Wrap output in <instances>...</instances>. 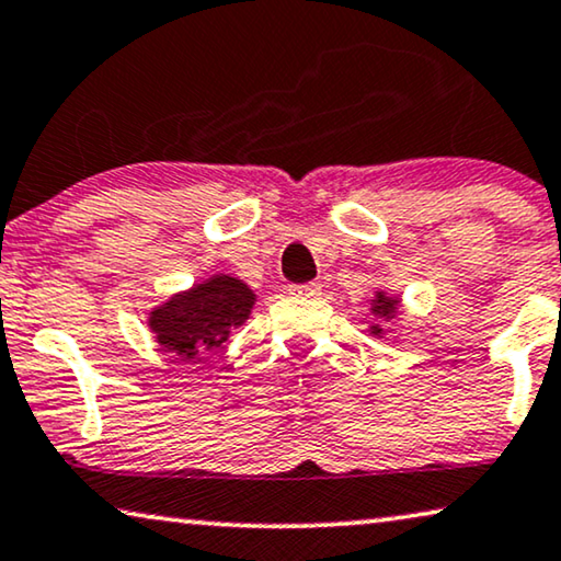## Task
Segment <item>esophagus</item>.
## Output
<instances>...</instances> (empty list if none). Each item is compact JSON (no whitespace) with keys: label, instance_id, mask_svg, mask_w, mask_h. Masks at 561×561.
Here are the masks:
<instances>
[{"label":"esophagus","instance_id":"1","mask_svg":"<svg viewBox=\"0 0 561 561\" xmlns=\"http://www.w3.org/2000/svg\"><path fill=\"white\" fill-rule=\"evenodd\" d=\"M289 295L291 297H320V284L318 282H305V284H289Z\"/></svg>","mask_w":561,"mask_h":561}]
</instances>
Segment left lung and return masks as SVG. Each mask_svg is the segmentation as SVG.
I'll return each instance as SVG.
<instances>
[{
	"label": "left lung",
	"mask_w": 561,
	"mask_h": 561,
	"mask_svg": "<svg viewBox=\"0 0 561 561\" xmlns=\"http://www.w3.org/2000/svg\"><path fill=\"white\" fill-rule=\"evenodd\" d=\"M397 305H399V299L383 297L381 291H378L376 299H374V312H376V314H386V318H389V314H393V310H397ZM370 333L381 335L383 328H381V325H370Z\"/></svg>",
	"instance_id": "obj_1"
}]
</instances>
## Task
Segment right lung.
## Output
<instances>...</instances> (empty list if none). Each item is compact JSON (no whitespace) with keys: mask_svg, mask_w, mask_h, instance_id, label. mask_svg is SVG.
<instances>
[{"mask_svg":"<svg viewBox=\"0 0 561 561\" xmlns=\"http://www.w3.org/2000/svg\"><path fill=\"white\" fill-rule=\"evenodd\" d=\"M254 291L236 277H213L149 314L157 343L175 360H201L228 341L254 307Z\"/></svg>","mask_w":561,"mask_h":561,"instance_id":"obj_1","label":"right lung"}]
</instances>
